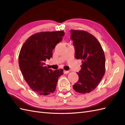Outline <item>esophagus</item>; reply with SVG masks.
<instances>
[{
  "mask_svg": "<svg viewBox=\"0 0 125 125\" xmlns=\"http://www.w3.org/2000/svg\"><path fill=\"white\" fill-rule=\"evenodd\" d=\"M69 73V71H66V70H64V74H67L68 73Z\"/></svg>",
  "mask_w": 125,
  "mask_h": 125,
  "instance_id": "obj_1",
  "label": "esophagus"
}]
</instances>
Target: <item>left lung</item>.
I'll return each mask as SVG.
<instances>
[{
    "label": "left lung",
    "mask_w": 125,
    "mask_h": 125,
    "mask_svg": "<svg viewBox=\"0 0 125 125\" xmlns=\"http://www.w3.org/2000/svg\"><path fill=\"white\" fill-rule=\"evenodd\" d=\"M75 48V58L82 60L79 81L73 85L77 93L86 94L94 90L105 73V56L101 44L88 32L71 30Z\"/></svg>",
    "instance_id": "left-lung-1"
}]
</instances>
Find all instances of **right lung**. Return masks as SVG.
Returning <instances> with one entry per match:
<instances>
[{
	"label": "right lung",
	"instance_id": "obj_1",
	"mask_svg": "<svg viewBox=\"0 0 125 125\" xmlns=\"http://www.w3.org/2000/svg\"><path fill=\"white\" fill-rule=\"evenodd\" d=\"M63 31L41 32L27 39L19 52L18 63L24 79L34 92L48 95L55 91L62 69L52 71L45 66L52 57V50L62 40Z\"/></svg>",
	"mask_w": 125,
	"mask_h": 125
}]
</instances>
